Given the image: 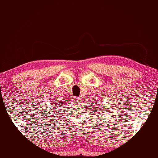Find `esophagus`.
<instances>
[{
    "instance_id": "34e87169",
    "label": "esophagus",
    "mask_w": 158,
    "mask_h": 158,
    "mask_svg": "<svg viewBox=\"0 0 158 158\" xmlns=\"http://www.w3.org/2000/svg\"><path fill=\"white\" fill-rule=\"evenodd\" d=\"M74 101H76V102H78V101H80V100H81V98H80V97H74Z\"/></svg>"
}]
</instances>
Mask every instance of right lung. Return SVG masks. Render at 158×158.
Listing matches in <instances>:
<instances>
[{"mask_svg": "<svg viewBox=\"0 0 158 158\" xmlns=\"http://www.w3.org/2000/svg\"><path fill=\"white\" fill-rule=\"evenodd\" d=\"M56 105L57 106H59V104H62V102H58V103H55ZM59 108H60V106H59Z\"/></svg>", "mask_w": 158, "mask_h": 158, "instance_id": "add662e5", "label": "right lung"}]
</instances>
